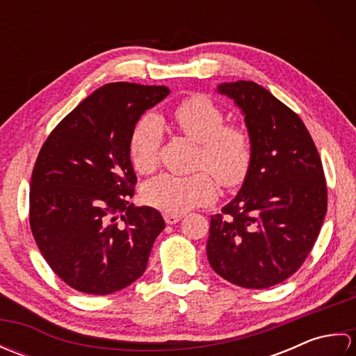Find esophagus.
Returning <instances> with one entry per match:
<instances>
[{"mask_svg": "<svg viewBox=\"0 0 356 356\" xmlns=\"http://www.w3.org/2000/svg\"><path fill=\"white\" fill-rule=\"evenodd\" d=\"M163 218H165V222L168 223V225H176L177 222H180V218H182V216H180V214L165 213V214H163Z\"/></svg>", "mask_w": 356, "mask_h": 356, "instance_id": "34e87169", "label": "esophagus"}]
</instances>
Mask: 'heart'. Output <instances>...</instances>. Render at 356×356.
<instances>
[{"label":"heart","instance_id":"1","mask_svg":"<svg viewBox=\"0 0 356 356\" xmlns=\"http://www.w3.org/2000/svg\"><path fill=\"white\" fill-rule=\"evenodd\" d=\"M172 116L180 131L200 143L199 168L213 173L223 188H236L245 182L252 162L251 136L245 127L225 124L223 108L205 95H194L179 102ZM162 136V124L154 115H145L136 124L130 157L139 172H148L156 166ZM210 175L207 171L193 176L161 174L143 188V199L170 214L208 205L216 199V184Z\"/></svg>","mask_w":356,"mask_h":356}]
</instances>
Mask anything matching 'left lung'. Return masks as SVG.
<instances>
[{
  "label": "left lung",
  "mask_w": 356,
  "mask_h": 356,
  "mask_svg": "<svg viewBox=\"0 0 356 356\" xmlns=\"http://www.w3.org/2000/svg\"><path fill=\"white\" fill-rule=\"evenodd\" d=\"M218 93L245 115L252 162L238 194L211 216V268L246 289L293 275L312 251L327 211L323 163L303 120L252 81L225 82Z\"/></svg>",
  "instance_id": "obj_1"
}]
</instances>
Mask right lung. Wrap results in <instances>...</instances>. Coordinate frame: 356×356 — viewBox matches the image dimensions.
<instances>
[{
    "mask_svg": "<svg viewBox=\"0 0 356 356\" xmlns=\"http://www.w3.org/2000/svg\"><path fill=\"white\" fill-rule=\"evenodd\" d=\"M166 87L111 82L70 111L36 157L30 229L51 270L73 289L108 295L147 269L163 217L130 199L138 179L130 140Z\"/></svg>",
    "mask_w": 356,
    "mask_h": 356,
    "instance_id": "1",
    "label": "right lung"
}]
</instances>
